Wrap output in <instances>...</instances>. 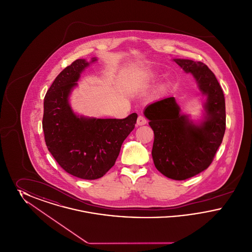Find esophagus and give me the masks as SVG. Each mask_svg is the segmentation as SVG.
Segmentation results:
<instances>
[{"instance_id":"obj_1","label":"esophagus","mask_w":252,"mask_h":252,"mask_svg":"<svg viewBox=\"0 0 252 252\" xmlns=\"http://www.w3.org/2000/svg\"><path fill=\"white\" fill-rule=\"evenodd\" d=\"M147 123V120H146V118H144V116H139L138 117V119H137V125L138 126H144Z\"/></svg>"}]
</instances>
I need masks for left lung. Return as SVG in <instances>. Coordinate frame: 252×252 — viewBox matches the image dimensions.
<instances>
[{"mask_svg": "<svg viewBox=\"0 0 252 252\" xmlns=\"http://www.w3.org/2000/svg\"><path fill=\"white\" fill-rule=\"evenodd\" d=\"M185 72H191L207 95L206 116L194 125L181 115L175 97L150 104L145 117L154 131L152 158L157 169L176 180L190 179L211 165L226 130L225 97L215 73L200 61L174 60Z\"/></svg>", "mask_w": 252, "mask_h": 252, "instance_id": "left-lung-1", "label": "left lung"}]
</instances>
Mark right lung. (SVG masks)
<instances>
[{"label": "right lung", "mask_w": 252, "mask_h": 252, "mask_svg": "<svg viewBox=\"0 0 252 252\" xmlns=\"http://www.w3.org/2000/svg\"><path fill=\"white\" fill-rule=\"evenodd\" d=\"M94 61L95 58L92 60ZM89 64L85 60H76L56 77L44 97L42 128L49 152L60 167L76 178L97 180L114 165L138 115L95 119L72 112L68 97Z\"/></svg>", "instance_id": "add662e5"}]
</instances>
